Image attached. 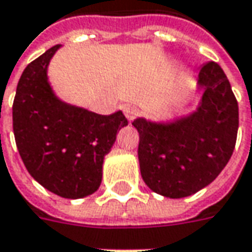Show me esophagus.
Segmentation results:
<instances>
[{"instance_id": "1", "label": "esophagus", "mask_w": 252, "mask_h": 252, "mask_svg": "<svg viewBox=\"0 0 252 252\" xmlns=\"http://www.w3.org/2000/svg\"><path fill=\"white\" fill-rule=\"evenodd\" d=\"M123 113H125V116H126L129 121H133L134 116L137 115V108L133 106V105H126V106L123 108Z\"/></svg>"}]
</instances>
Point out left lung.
<instances>
[{"label": "left lung", "instance_id": "1", "mask_svg": "<svg viewBox=\"0 0 252 252\" xmlns=\"http://www.w3.org/2000/svg\"><path fill=\"white\" fill-rule=\"evenodd\" d=\"M196 111L171 122L133 121L146 185L165 198L190 196L213 182L230 160L238 130V103L221 67L202 65Z\"/></svg>", "mask_w": 252, "mask_h": 252}]
</instances>
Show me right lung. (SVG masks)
I'll list each match as a JSON object with an SVG mask.
<instances>
[{"instance_id":"right-lung-1","label":"right lung","mask_w":252,"mask_h":252,"mask_svg":"<svg viewBox=\"0 0 252 252\" xmlns=\"http://www.w3.org/2000/svg\"><path fill=\"white\" fill-rule=\"evenodd\" d=\"M59 49L60 44L50 47L24 70L15 94L12 125L29 174L62 198L80 199L99 188L103 158L127 119L122 111L98 115L56 96L47 67Z\"/></svg>"}]
</instances>
